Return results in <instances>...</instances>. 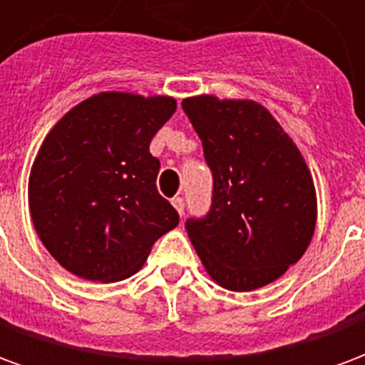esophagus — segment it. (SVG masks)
<instances>
[{"instance_id": "esophagus-1", "label": "esophagus", "mask_w": 365, "mask_h": 365, "mask_svg": "<svg viewBox=\"0 0 365 365\" xmlns=\"http://www.w3.org/2000/svg\"><path fill=\"white\" fill-rule=\"evenodd\" d=\"M172 205L175 207V211H178V213L183 215V211H185V201H183V197L172 199Z\"/></svg>"}]
</instances>
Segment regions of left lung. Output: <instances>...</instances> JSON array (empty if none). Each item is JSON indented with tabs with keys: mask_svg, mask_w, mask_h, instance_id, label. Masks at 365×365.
I'll return each instance as SVG.
<instances>
[{
	"mask_svg": "<svg viewBox=\"0 0 365 365\" xmlns=\"http://www.w3.org/2000/svg\"><path fill=\"white\" fill-rule=\"evenodd\" d=\"M182 107L213 172L209 213L185 222L191 245L225 289L264 287L299 262L313 238L311 172L264 105L197 96Z\"/></svg>",
	"mask_w": 365,
	"mask_h": 365,
	"instance_id": "1",
	"label": "left lung"
}]
</instances>
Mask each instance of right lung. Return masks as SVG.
<instances>
[{
	"label": "right lung",
	"instance_id": "1",
	"mask_svg": "<svg viewBox=\"0 0 365 365\" xmlns=\"http://www.w3.org/2000/svg\"><path fill=\"white\" fill-rule=\"evenodd\" d=\"M175 111L168 96H91L44 138L29 178L38 238L62 268L90 282H120L143 268L180 215L156 190L152 136Z\"/></svg>",
	"mask_w": 365,
	"mask_h": 365
}]
</instances>
